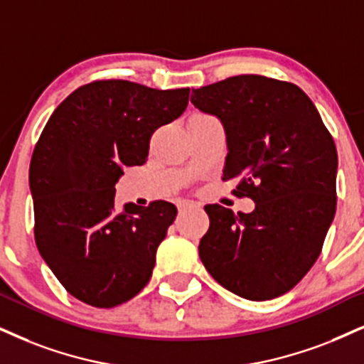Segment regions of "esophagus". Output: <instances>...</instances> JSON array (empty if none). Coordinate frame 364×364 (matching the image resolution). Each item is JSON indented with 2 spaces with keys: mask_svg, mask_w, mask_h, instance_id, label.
Masks as SVG:
<instances>
[{
  "mask_svg": "<svg viewBox=\"0 0 364 364\" xmlns=\"http://www.w3.org/2000/svg\"><path fill=\"white\" fill-rule=\"evenodd\" d=\"M193 208H200V203H198V201H193V200H183L181 203H179V210L181 211L193 210Z\"/></svg>",
  "mask_w": 364,
  "mask_h": 364,
  "instance_id": "obj_1",
  "label": "esophagus"
}]
</instances>
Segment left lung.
<instances>
[{
  "label": "left lung",
  "instance_id": "1",
  "mask_svg": "<svg viewBox=\"0 0 364 364\" xmlns=\"http://www.w3.org/2000/svg\"><path fill=\"white\" fill-rule=\"evenodd\" d=\"M191 102L222 121L223 181L252 198V213L206 205L200 259L220 285L248 301L289 292L309 272L336 213L338 153L312 100L291 82L237 75L193 89Z\"/></svg>",
  "mask_w": 364,
  "mask_h": 364
}]
</instances>
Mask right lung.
Wrapping results in <instances>:
<instances>
[{
    "instance_id": "right-lung-1",
    "label": "right lung",
    "mask_w": 364,
    "mask_h": 364,
    "mask_svg": "<svg viewBox=\"0 0 364 364\" xmlns=\"http://www.w3.org/2000/svg\"><path fill=\"white\" fill-rule=\"evenodd\" d=\"M190 89L95 80L55 109L30 163L35 242L68 294L94 307L127 302L149 282L176 206L117 210L116 183L142 166L156 129L185 112Z\"/></svg>"
}]
</instances>
